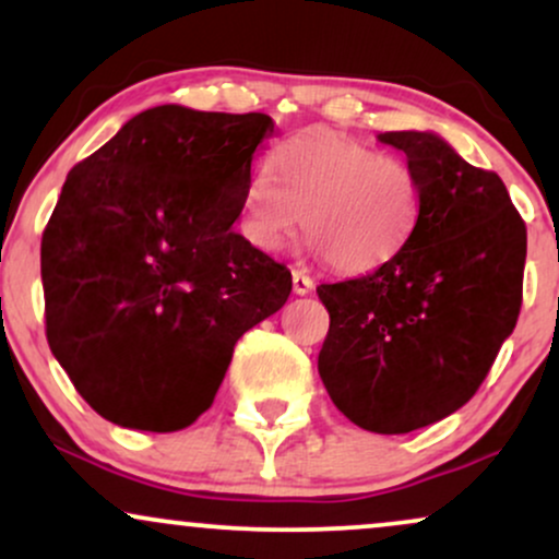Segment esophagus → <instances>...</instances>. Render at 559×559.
<instances>
[{
    "mask_svg": "<svg viewBox=\"0 0 559 559\" xmlns=\"http://www.w3.org/2000/svg\"><path fill=\"white\" fill-rule=\"evenodd\" d=\"M292 286H294V294H310L312 288H316V281L310 278V275L307 273H301V271H294L292 273Z\"/></svg>",
    "mask_w": 559,
    "mask_h": 559,
    "instance_id": "1",
    "label": "esophagus"
}]
</instances>
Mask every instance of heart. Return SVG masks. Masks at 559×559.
<instances>
[{
  "instance_id": "b5f03b06",
  "label": "heart",
  "mask_w": 559,
  "mask_h": 559,
  "mask_svg": "<svg viewBox=\"0 0 559 559\" xmlns=\"http://www.w3.org/2000/svg\"><path fill=\"white\" fill-rule=\"evenodd\" d=\"M420 217V181L400 157L333 131L275 146L249 173L241 230L254 249L278 254L305 223L312 249L342 273L386 265Z\"/></svg>"
}]
</instances>
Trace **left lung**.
Here are the masks:
<instances>
[{
  "mask_svg": "<svg viewBox=\"0 0 559 559\" xmlns=\"http://www.w3.org/2000/svg\"><path fill=\"white\" fill-rule=\"evenodd\" d=\"M378 139L418 176V226L386 265L318 286L331 316L318 370L355 426L409 433L463 407L515 329L525 223L502 178L436 133Z\"/></svg>",
  "mask_w": 559,
  "mask_h": 559,
  "instance_id": "8db88e82",
  "label": "left lung"
}]
</instances>
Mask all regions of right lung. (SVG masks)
Segmentation results:
<instances>
[{
  "label": "right lung",
  "mask_w": 559,
  "mask_h": 559,
  "mask_svg": "<svg viewBox=\"0 0 559 559\" xmlns=\"http://www.w3.org/2000/svg\"><path fill=\"white\" fill-rule=\"evenodd\" d=\"M271 115L139 112L68 173L41 236L47 342L92 409L139 431L191 426L234 346L292 294L230 226Z\"/></svg>",
  "instance_id": "1"
}]
</instances>
